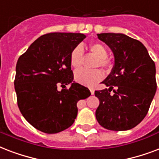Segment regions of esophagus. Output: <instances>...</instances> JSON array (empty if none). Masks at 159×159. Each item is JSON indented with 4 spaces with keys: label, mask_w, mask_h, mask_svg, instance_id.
I'll list each match as a JSON object with an SVG mask.
<instances>
[{
    "label": "esophagus",
    "mask_w": 159,
    "mask_h": 159,
    "mask_svg": "<svg viewBox=\"0 0 159 159\" xmlns=\"http://www.w3.org/2000/svg\"><path fill=\"white\" fill-rule=\"evenodd\" d=\"M89 89H90V92H91V93H92V95H94V93H95L94 88H93V87H90Z\"/></svg>",
    "instance_id": "esophagus-1"
}]
</instances>
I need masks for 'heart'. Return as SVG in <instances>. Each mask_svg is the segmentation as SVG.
<instances>
[{
  "instance_id": "heart-1",
  "label": "heart",
  "mask_w": 159,
  "mask_h": 159,
  "mask_svg": "<svg viewBox=\"0 0 159 159\" xmlns=\"http://www.w3.org/2000/svg\"><path fill=\"white\" fill-rule=\"evenodd\" d=\"M90 51L97 57V61L95 63V67H101L106 70H108L111 67L110 60L107 58V50L103 44L100 43H90L88 46ZM83 61V49L82 46L77 45L72 48L70 53V63L74 68L81 67ZM104 74L102 70L93 69L87 70L85 68H80L74 73L75 81L80 84L85 86H92L96 82L102 79Z\"/></svg>"
}]
</instances>
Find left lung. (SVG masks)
Masks as SVG:
<instances>
[{"label": "left lung", "instance_id": "left-lung-1", "mask_svg": "<svg viewBox=\"0 0 159 159\" xmlns=\"http://www.w3.org/2000/svg\"><path fill=\"white\" fill-rule=\"evenodd\" d=\"M97 37L111 49L115 64L102 82L108 89L95 92L100 101L96 118L105 129L128 130L148 113L157 90L155 63L137 39L115 33L97 34Z\"/></svg>", "mask_w": 159, "mask_h": 159}]
</instances>
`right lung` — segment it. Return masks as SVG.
Masks as SVG:
<instances>
[{
    "mask_svg": "<svg viewBox=\"0 0 159 159\" xmlns=\"http://www.w3.org/2000/svg\"><path fill=\"white\" fill-rule=\"evenodd\" d=\"M85 38L80 33L46 34L17 61L14 84L19 109L31 125L43 133L56 134L70 127L77 116V102L91 95L88 88L73 81L70 63L71 51ZM67 84L68 89L65 88ZM59 85L64 88L61 91Z\"/></svg>",
    "mask_w": 159,
    "mask_h": 159,
    "instance_id": "right-lung-1",
    "label": "right lung"
}]
</instances>
